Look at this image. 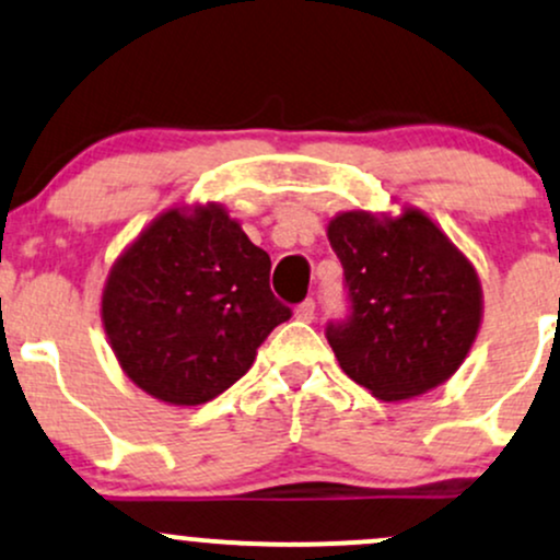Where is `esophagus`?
Listing matches in <instances>:
<instances>
[{
    "label": "esophagus",
    "instance_id": "obj_1",
    "mask_svg": "<svg viewBox=\"0 0 560 560\" xmlns=\"http://www.w3.org/2000/svg\"><path fill=\"white\" fill-rule=\"evenodd\" d=\"M296 319H301V323H312L314 319V301L312 299L301 301V304L296 306Z\"/></svg>",
    "mask_w": 560,
    "mask_h": 560
}]
</instances>
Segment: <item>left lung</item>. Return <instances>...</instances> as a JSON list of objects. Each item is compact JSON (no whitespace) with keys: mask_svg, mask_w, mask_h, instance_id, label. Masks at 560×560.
Returning <instances> with one entry per match:
<instances>
[{"mask_svg":"<svg viewBox=\"0 0 560 560\" xmlns=\"http://www.w3.org/2000/svg\"><path fill=\"white\" fill-rule=\"evenodd\" d=\"M351 317L328 343L351 381L383 401L412 399L457 373L479 336L476 267L416 206L394 213L341 211L328 222Z\"/></svg>","mask_w":560,"mask_h":560,"instance_id":"left-lung-1","label":"left lung"}]
</instances>
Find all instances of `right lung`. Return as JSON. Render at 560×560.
<instances>
[{
    "instance_id": "1",
    "label": "right lung",
    "mask_w": 560,
    "mask_h": 560,
    "mask_svg": "<svg viewBox=\"0 0 560 560\" xmlns=\"http://www.w3.org/2000/svg\"><path fill=\"white\" fill-rule=\"evenodd\" d=\"M267 250L219 203L159 213L113 261L100 301L127 378L153 399L206 405L248 373L291 317L269 291Z\"/></svg>"
}]
</instances>
